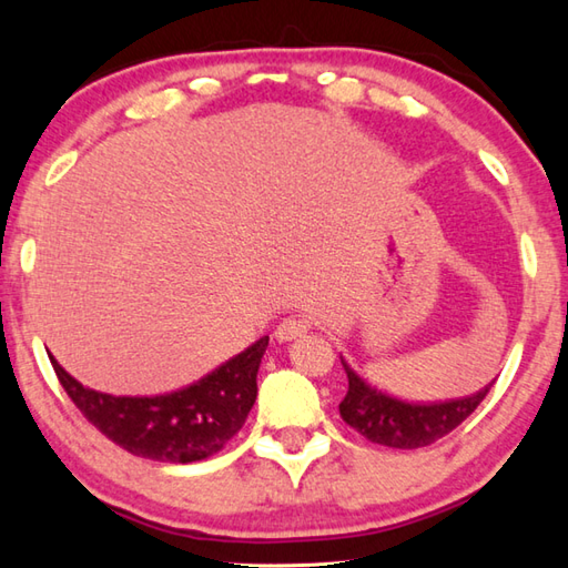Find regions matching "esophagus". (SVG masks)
Instances as JSON below:
<instances>
[{"label":"esophagus","instance_id":"esophagus-1","mask_svg":"<svg viewBox=\"0 0 568 568\" xmlns=\"http://www.w3.org/2000/svg\"><path fill=\"white\" fill-rule=\"evenodd\" d=\"M312 329V324L303 317H287L275 327V339L277 342H293L297 336H303Z\"/></svg>","mask_w":568,"mask_h":568}]
</instances>
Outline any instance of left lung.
<instances>
[{"label":"left lung","mask_w":568,"mask_h":568,"mask_svg":"<svg viewBox=\"0 0 568 568\" xmlns=\"http://www.w3.org/2000/svg\"><path fill=\"white\" fill-rule=\"evenodd\" d=\"M348 390L339 403V415L348 427L373 444L393 446V449H419L429 446L437 439L446 437L462 422L484 403L490 385L470 393L466 397H454V400L437 403H409L400 400L385 390H378L366 378L342 358Z\"/></svg>","instance_id":"left-lung-1"}]
</instances>
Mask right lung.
I'll return each instance as SVG.
<instances>
[{"label": "right lung", "mask_w": 568, "mask_h": 568, "mask_svg": "<svg viewBox=\"0 0 568 568\" xmlns=\"http://www.w3.org/2000/svg\"><path fill=\"white\" fill-rule=\"evenodd\" d=\"M268 336L224 361L207 376L163 395H110L75 381L51 356L55 376L80 413L129 454L192 464L216 454L244 427L256 403V376Z\"/></svg>", "instance_id": "add662e5"}]
</instances>
